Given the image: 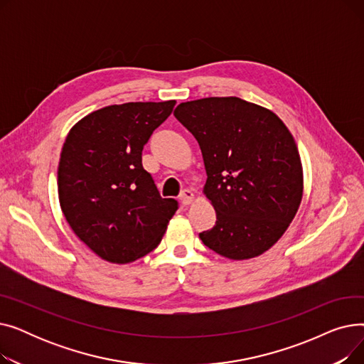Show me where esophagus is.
<instances>
[{
    "label": "esophagus",
    "instance_id": "1",
    "mask_svg": "<svg viewBox=\"0 0 364 364\" xmlns=\"http://www.w3.org/2000/svg\"><path fill=\"white\" fill-rule=\"evenodd\" d=\"M193 199H195V193H193L192 190H190V188H184L183 192H181V195H180V200H181V203H183V205L192 203V202H193Z\"/></svg>",
    "mask_w": 364,
    "mask_h": 364
}]
</instances>
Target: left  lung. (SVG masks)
Returning <instances> with one entry per match:
<instances>
[{
	"mask_svg": "<svg viewBox=\"0 0 364 364\" xmlns=\"http://www.w3.org/2000/svg\"><path fill=\"white\" fill-rule=\"evenodd\" d=\"M176 118L195 136L206 169L205 196L217 221L199 233L228 259L269 251L292 223L304 177L291 131L272 110L239 97L180 103Z\"/></svg>",
	"mask_w": 364,
	"mask_h": 364,
	"instance_id": "obj_1",
	"label": "left lung"
}]
</instances>
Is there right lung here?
<instances>
[{
    "label": "right lung",
    "instance_id": "1",
    "mask_svg": "<svg viewBox=\"0 0 364 364\" xmlns=\"http://www.w3.org/2000/svg\"><path fill=\"white\" fill-rule=\"evenodd\" d=\"M174 106H106L68 134L57 169L60 208L73 233L102 259L127 264L147 255L177 211V200L159 195L141 164L144 144Z\"/></svg>",
    "mask_w": 364,
    "mask_h": 364
}]
</instances>
